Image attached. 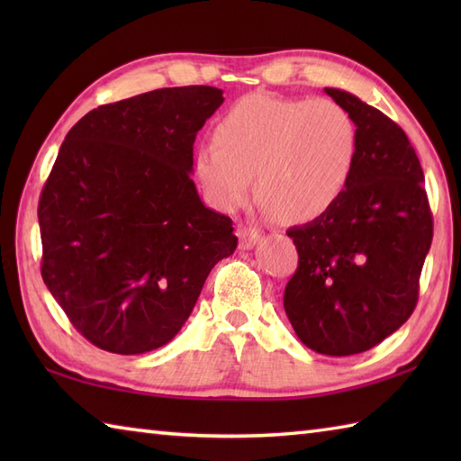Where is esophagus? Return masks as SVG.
<instances>
[{
	"instance_id": "obj_1",
	"label": "esophagus",
	"mask_w": 461,
	"mask_h": 461,
	"mask_svg": "<svg viewBox=\"0 0 461 461\" xmlns=\"http://www.w3.org/2000/svg\"><path fill=\"white\" fill-rule=\"evenodd\" d=\"M240 238V248L241 249H251L259 241V231L256 228H248V225H241L238 230Z\"/></svg>"
}]
</instances>
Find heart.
I'll use <instances>...</instances> for the list:
<instances>
[{
  "label": "heart",
  "instance_id": "heart-1",
  "mask_svg": "<svg viewBox=\"0 0 461 461\" xmlns=\"http://www.w3.org/2000/svg\"><path fill=\"white\" fill-rule=\"evenodd\" d=\"M195 152V172L223 210L248 200L256 176L263 210L309 221L335 203L357 160V126L335 101L243 96Z\"/></svg>",
  "mask_w": 461,
  "mask_h": 461
}]
</instances>
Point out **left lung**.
Returning a JSON list of instances; mask_svg holds the SVG:
<instances>
[{"mask_svg":"<svg viewBox=\"0 0 461 461\" xmlns=\"http://www.w3.org/2000/svg\"><path fill=\"white\" fill-rule=\"evenodd\" d=\"M325 93L355 121L357 160L340 198L287 231L299 267L283 307L303 345L348 357L376 347L412 315L434 223L406 132L355 95Z\"/></svg>","mask_w":461,"mask_h":461,"instance_id":"obj_1","label":"left lung"}]
</instances>
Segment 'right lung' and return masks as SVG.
<instances>
[{"mask_svg":"<svg viewBox=\"0 0 461 461\" xmlns=\"http://www.w3.org/2000/svg\"><path fill=\"white\" fill-rule=\"evenodd\" d=\"M215 86H172L86 113L39 198L41 276L95 347L142 355L170 342L212 267L238 248L228 215L192 180Z\"/></svg>","mask_w":461,"mask_h":461,"instance_id":"obj_1","label":"right lung"}]
</instances>
